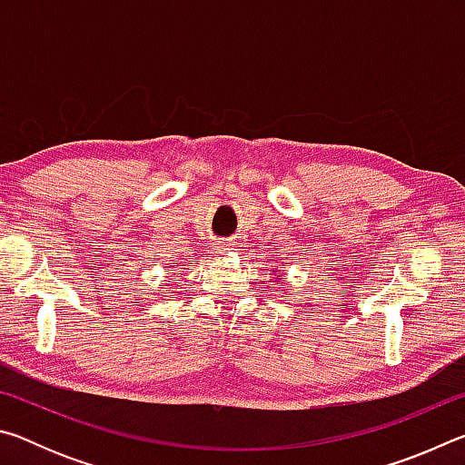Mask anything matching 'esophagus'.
I'll use <instances>...</instances> for the list:
<instances>
[{
	"label": "esophagus",
	"mask_w": 465,
	"mask_h": 465,
	"mask_svg": "<svg viewBox=\"0 0 465 465\" xmlns=\"http://www.w3.org/2000/svg\"><path fill=\"white\" fill-rule=\"evenodd\" d=\"M233 246L235 243H232V242H219L217 250H233Z\"/></svg>",
	"instance_id": "esophagus-1"
}]
</instances>
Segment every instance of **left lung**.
Masks as SVG:
<instances>
[{"label": "left lung", "instance_id": "1", "mask_svg": "<svg viewBox=\"0 0 465 465\" xmlns=\"http://www.w3.org/2000/svg\"><path fill=\"white\" fill-rule=\"evenodd\" d=\"M281 277H282V274H281V272H279V274H277V279H279V281H277V282H281Z\"/></svg>", "mask_w": 465, "mask_h": 465}]
</instances>
